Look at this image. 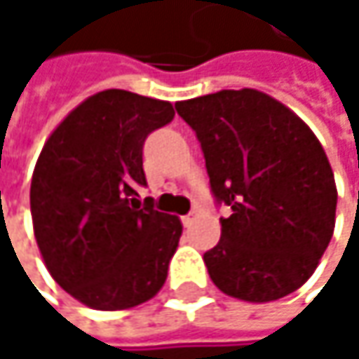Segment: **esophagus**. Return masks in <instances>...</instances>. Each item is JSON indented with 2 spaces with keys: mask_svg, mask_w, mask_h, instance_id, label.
Wrapping results in <instances>:
<instances>
[{
  "mask_svg": "<svg viewBox=\"0 0 359 359\" xmlns=\"http://www.w3.org/2000/svg\"><path fill=\"white\" fill-rule=\"evenodd\" d=\"M195 216H197V214H195V212H191V214L182 216L180 220H182V224H184V226H191V224H193V220H195Z\"/></svg>",
  "mask_w": 359,
  "mask_h": 359,
  "instance_id": "obj_1",
  "label": "esophagus"
}]
</instances>
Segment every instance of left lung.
I'll use <instances>...</instances> for the list:
<instances>
[{
	"instance_id": "left-lung-1",
	"label": "left lung",
	"mask_w": 359,
	"mask_h": 359,
	"mask_svg": "<svg viewBox=\"0 0 359 359\" xmlns=\"http://www.w3.org/2000/svg\"><path fill=\"white\" fill-rule=\"evenodd\" d=\"M205 158L222 237L203 253L214 285L264 304L297 291L334 231L337 187L320 141L280 102L255 89L179 102Z\"/></svg>"
}]
</instances>
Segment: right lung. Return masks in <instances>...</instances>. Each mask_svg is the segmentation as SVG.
<instances>
[{"mask_svg": "<svg viewBox=\"0 0 359 359\" xmlns=\"http://www.w3.org/2000/svg\"><path fill=\"white\" fill-rule=\"evenodd\" d=\"M172 118L168 102L108 89L72 109L36 160V245L53 280L89 308H135L168 276L182 224L137 189L147 135Z\"/></svg>", "mask_w": 359, "mask_h": 359, "instance_id": "obj_1", "label": "right lung"}]
</instances>
